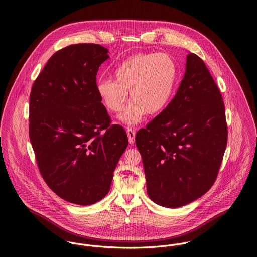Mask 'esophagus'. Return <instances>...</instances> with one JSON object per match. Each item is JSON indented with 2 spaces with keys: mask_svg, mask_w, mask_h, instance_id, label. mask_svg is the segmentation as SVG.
<instances>
[{
  "mask_svg": "<svg viewBox=\"0 0 257 257\" xmlns=\"http://www.w3.org/2000/svg\"><path fill=\"white\" fill-rule=\"evenodd\" d=\"M126 134H127V137H128V142L131 145H134L135 144V138H136V131L132 127H128L126 130Z\"/></svg>",
  "mask_w": 257,
  "mask_h": 257,
  "instance_id": "obj_1",
  "label": "esophagus"
}]
</instances>
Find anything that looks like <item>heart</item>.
<instances>
[{
  "instance_id": "heart-1",
  "label": "heart",
  "mask_w": 257,
  "mask_h": 257,
  "mask_svg": "<svg viewBox=\"0 0 257 257\" xmlns=\"http://www.w3.org/2000/svg\"><path fill=\"white\" fill-rule=\"evenodd\" d=\"M178 80V66L166 53H139L127 57L113 71V80L100 79L97 94L111 112L122 109L130 91L134 101L120 114L128 124L139 122L144 114H157L170 103Z\"/></svg>"
}]
</instances>
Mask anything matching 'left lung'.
<instances>
[{
  "mask_svg": "<svg viewBox=\"0 0 257 257\" xmlns=\"http://www.w3.org/2000/svg\"><path fill=\"white\" fill-rule=\"evenodd\" d=\"M226 144L220 90L204 61L189 53L176 95L136 136L150 200L178 208L203 196L218 177Z\"/></svg>",
  "mask_w": 257,
  "mask_h": 257,
  "instance_id": "left-lung-1",
  "label": "left lung"
}]
</instances>
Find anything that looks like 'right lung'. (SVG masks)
Returning a JSON list of instances; mask_svg holds the SVG:
<instances>
[{"mask_svg":"<svg viewBox=\"0 0 257 257\" xmlns=\"http://www.w3.org/2000/svg\"><path fill=\"white\" fill-rule=\"evenodd\" d=\"M108 49L78 43L56 51L30 96V140L38 170L63 200L91 205L110 191L113 170L128 145L96 91Z\"/></svg>","mask_w":257,"mask_h":257,"instance_id":"obj_1","label":"right lung"}]
</instances>
